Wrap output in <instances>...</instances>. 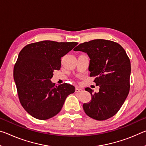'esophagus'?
Returning <instances> with one entry per match:
<instances>
[{
    "label": "esophagus",
    "mask_w": 146,
    "mask_h": 146,
    "mask_svg": "<svg viewBox=\"0 0 146 146\" xmlns=\"http://www.w3.org/2000/svg\"><path fill=\"white\" fill-rule=\"evenodd\" d=\"M82 91H83L82 89H81L80 88L76 87L75 88V92H76V93H81V92H82Z\"/></svg>",
    "instance_id": "34e87169"
}]
</instances>
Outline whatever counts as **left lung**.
Segmentation results:
<instances>
[{"label": "left lung", "mask_w": 146, "mask_h": 146, "mask_svg": "<svg viewBox=\"0 0 146 146\" xmlns=\"http://www.w3.org/2000/svg\"><path fill=\"white\" fill-rule=\"evenodd\" d=\"M74 51L86 53L90 58V76L99 91L86 88L91 100L83 104L86 115L97 120L112 117L122 107L129 92L131 62L126 52L115 42L96 39L80 44Z\"/></svg>", "instance_id": "8db88e82"}]
</instances>
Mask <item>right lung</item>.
I'll use <instances>...</instances> for the list:
<instances>
[{
	"mask_svg": "<svg viewBox=\"0 0 146 146\" xmlns=\"http://www.w3.org/2000/svg\"><path fill=\"white\" fill-rule=\"evenodd\" d=\"M77 42L44 40L26 46L19 54L13 70L14 80L20 102L32 117L47 120L60 111L73 86H55L51 81L55 70H59L61 58Z\"/></svg>",
	"mask_w": 146,
	"mask_h": 146,
	"instance_id": "add662e5",
	"label": "right lung"
}]
</instances>
